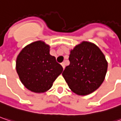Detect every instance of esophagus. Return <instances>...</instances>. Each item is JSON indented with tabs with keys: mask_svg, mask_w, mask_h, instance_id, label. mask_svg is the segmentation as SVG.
Instances as JSON below:
<instances>
[{
	"mask_svg": "<svg viewBox=\"0 0 121 121\" xmlns=\"http://www.w3.org/2000/svg\"><path fill=\"white\" fill-rule=\"evenodd\" d=\"M61 65H62V67H63V68L64 69V68H65V63H64V62H62V63L61 64Z\"/></svg>",
	"mask_w": 121,
	"mask_h": 121,
	"instance_id": "34e87169",
	"label": "esophagus"
}]
</instances>
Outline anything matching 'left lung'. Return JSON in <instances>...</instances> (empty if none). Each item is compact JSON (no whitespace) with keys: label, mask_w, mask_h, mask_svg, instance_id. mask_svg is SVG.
<instances>
[{"label":"left lung","mask_w":121,"mask_h":121,"mask_svg":"<svg viewBox=\"0 0 121 121\" xmlns=\"http://www.w3.org/2000/svg\"><path fill=\"white\" fill-rule=\"evenodd\" d=\"M69 65L62 76L69 88L78 95L93 92L102 84L108 64L104 55L94 44L84 41L70 52Z\"/></svg>","instance_id":"8db88e82"}]
</instances>
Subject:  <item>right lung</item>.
Masks as SVG:
<instances>
[{
    "instance_id": "add662e5",
    "label": "right lung",
    "mask_w": 121,
    "mask_h": 121,
    "mask_svg": "<svg viewBox=\"0 0 121 121\" xmlns=\"http://www.w3.org/2000/svg\"><path fill=\"white\" fill-rule=\"evenodd\" d=\"M16 69L27 89L41 93L52 88L63 68L49 54V46L38 41L22 49L17 58Z\"/></svg>"
}]
</instances>
